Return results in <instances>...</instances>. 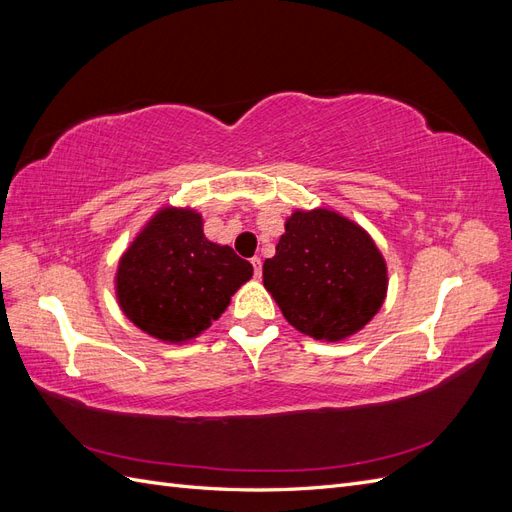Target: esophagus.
<instances>
[{
	"mask_svg": "<svg viewBox=\"0 0 512 512\" xmlns=\"http://www.w3.org/2000/svg\"><path fill=\"white\" fill-rule=\"evenodd\" d=\"M252 267H254V275L260 277V275H262V260H260L258 256L252 258Z\"/></svg>",
	"mask_w": 512,
	"mask_h": 512,
	"instance_id": "34e87169",
	"label": "esophagus"
}]
</instances>
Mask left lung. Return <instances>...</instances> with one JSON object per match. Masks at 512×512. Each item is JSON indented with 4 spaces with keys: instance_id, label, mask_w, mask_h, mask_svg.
Returning <instances> with one entry per match:
<instances>
[{
    "instance_id": "1",
    "label": "left lung",
    "mask_w": 512,
    "mask_h": 512,
    "mask_svg": "<svg viewBox=\"0 0 512 512\" xmlns=\"http://www.w3.org/2000/svg\"><path fill=\"white\" fill-rule=\"evenodd\" d=\"M262 265V282L284 318L318 342H344L386 299L389 269L369 232L327 207L294 209Z\"/></svg>"
}]
</instances>
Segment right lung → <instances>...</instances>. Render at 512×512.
Instances as JSON below:
<instances>
[{
	"label": "right lung",
	"mask_w": 512,
	"mask_h": 512,
	"mask_svg": "<svg viewBox=\"0 0 512 512\" xmlns=\"http://www.w3.org/2000/svg\"><path fill=\"white\" fill-rule=\"evenodd\" d=\"M252 265L203 232L192 207H162L136 232L115 273L119 309L134 327L183 346L218 320L252 280Z\"/></svg>",
	"instance_id": "add662e5"
}]
</instances>
